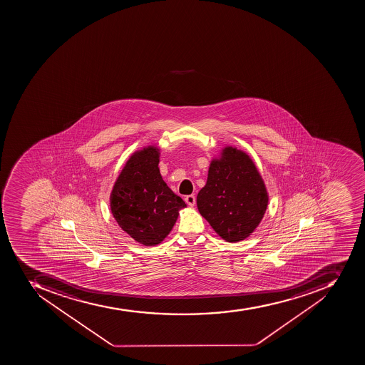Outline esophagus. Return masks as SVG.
<instances>
[{"mask_svg":"<svg viewBox=\"0 0 365 365\" xmlns=\"http://www.w3.org/2000/svg\"><path fill=\"white\" fill-rule=\"evenodd\" d=\"M185 201H186V203L188 204L190 207H194V205H195L196 202L195 195L186 196V198H185Z\"/></svg>","mask_w":365,"mask_h":365,"instance_id":"esophagus-1","label":"esophagus"}]
</instances>
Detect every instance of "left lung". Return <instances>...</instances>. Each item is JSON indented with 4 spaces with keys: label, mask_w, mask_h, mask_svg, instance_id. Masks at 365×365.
Returning <instances> with one entry per match:
<instances>
[{
    "label": "left lung",
    "mask_w": 365,
    "mask_h": 365,
    "mask_svg": "<svg viewBox=\"0 0 365 365\" xmlns=\"http://www.w3.org/2000/svg\"><path fill=\"white\" fill-rule=\"evenodd\" d=\"M197 209L225 241H243L256 230L268 205L264 179L252 158L236 147L222 148L210 163Z\"/></svg>",
    "instance_id": "left-lung-1"
}]
</instances>
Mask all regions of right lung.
<instances>
[{"instance_id":"obj_1","label":"right lung","mask_w":365,"mask_h":365,"mask_svg":"<svg viewBox=\"0 0 365 365\" xmlns=\"http://www.w3.org/2000/svg\"><path fill=\"white\" fill-rule=\"evenodd\" d=\"M160 148L150 145L133 153L118 175L109 205L118 226L145 247L158 245L169 235L186 207L162 178Z\"/></svg>"}]
</instances>
